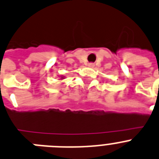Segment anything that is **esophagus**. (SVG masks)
I'll use <instances>...</instances> for the list:
<instances>
[{"label": "esophagus", "mask_w": 159, "mask_h": 159, "mask_svg": "<svg viewBox=\"0 0 159 159\" xmlns=\"http://www.w3.org/2000/svg\"><path fill=\"white\" fill-rule=\"evenodd\" d=\"M88 66H89V67H93L95 65H94V63H89V65H88Z\"/></svg>", "instance_id": "34e87169"}]
</instances>
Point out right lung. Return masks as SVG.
<instances>
[{
	"label": "right lung",
	"mask_w": 159,
	"mask_h": 159,
	"mask_svg": "<svg viewBox=\"0 0 159 159\" xmlns=\"http://www.w3.org/2000/svg\"><path fill=\"white\" fill-rule=\"evenodd\" d=\"M62 79H63V77H62Z\"/></svg>",
	"instance_id": "obj_1"
}]
</instances>
